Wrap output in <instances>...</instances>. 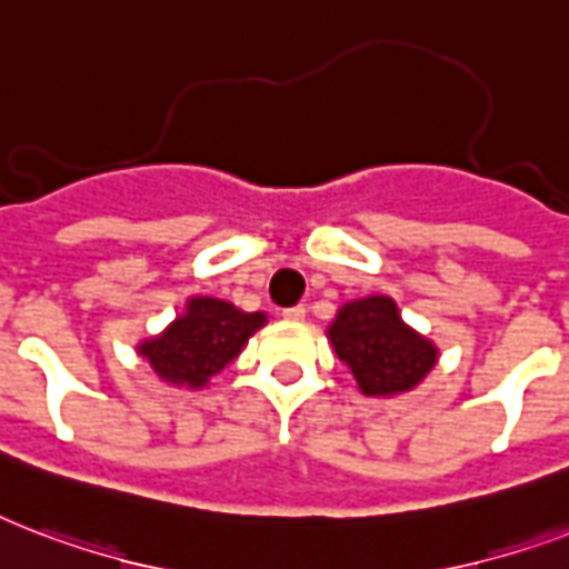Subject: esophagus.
Listing matches in <instances>:
<instances>
[{
  "instance_id": "obj_1",
  "label": "esophagus",
  "mask_w": 569,
  "mask_h": 569,
  "mask_svg": "<svg viewBox=\"0 0 569 569\" xmlns=\"http://www.w3.org/2000/svg\"><path fill=\"white\" fill-rule=\"evenodd\" d=\"M281 317H284V320H306V306L284 308V311H281Z\"/></svg>"
}]
</instances>
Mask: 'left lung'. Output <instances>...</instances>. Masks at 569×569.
<instances>
[{"label":"left lung","instance_id":"left-lung-1","mask_svg":"<svg viewBox=\"0 0 569 569\" xmlns=\"http://www.w3.org/2000/svg\"><path fill=\"white\" fill-rule=\"evenodd\" d=\"M338 359L353 371L371 398H391L416 389L436 365V347L400 320L395 299L365 297L341 306L329 326Z\"/></svg>","mask_w":569,"mask_h":569}]
</instances>
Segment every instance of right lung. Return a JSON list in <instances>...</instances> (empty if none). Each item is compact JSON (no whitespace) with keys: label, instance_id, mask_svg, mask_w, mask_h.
Segmentation results:
<instances>
[{"label":"right lung","instance_id":"add662e5","mask_svg":"<svg viewBox=\"0 0 569 569\" xmlns=\"http://www.w3.org/2000/svg\"><path fill=\"white\" fill-rule=\"evenodd\" d=\"M263 323V311H240L224 299L192 297L166 332L139 345V356L160 380L201 389L224 365L234 362Z\"/></svg>","mask_w":569,"mask_h":569}]
</instances>
